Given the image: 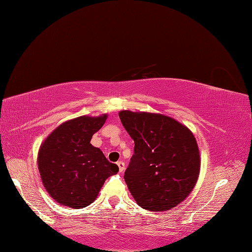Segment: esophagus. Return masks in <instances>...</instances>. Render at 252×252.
Masks as SVG:
<instances>
[{
  "label": "esophagus",
  "instance_id": "esophagus-1",
  "mask_svg": "<svg viewBox=\"0 0 252 252\" xmlns=\"http://www.w3.org/2000/svg\"><path fill=\"white\" fill-rule=\"evenodd\" d=\"M117 164H118V167H119V171H120V172H123V171H125V169H126V164H125V162H123V161H119Z\"/></svg>",
  "mask_w": 252,
  "mask_h": 252
}]
</instances>
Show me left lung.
<instances>
[{
    "instance_id": "8db88e82",
    "label": "left lung",
    "mask_w": 252,
    "mask_h": 252,
    "mask_svg": "<svg viewBox=\"0 0 252 252\" xmlns=\"http://www.w3.org/2000/svg\"><path fill=\"white\" fill-rule=\"evenodd\" d=\"M119 117L134 141L125 180L136 203L149 211H167L193 190L200 152L192 132L161 113L122 110Z\"/></svg>"
}]
</instances>
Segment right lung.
Segmentation results:
<instances>
[{
	"instance_id": "add662e5",
	"label": "right lung",
	"mask_w": 252,
	"mask_h": 252,
	"mask_svg": "<svg viewBox=\"0 0 252 252\" xmlns=\"http://www.w3.org/2000/svg\"><path fill=\"white\" fill-rule=\"evenodd\" d=\"M106 119V113L71 119L55 127L42 142L37 168L54 201L72 209L87 207L96 199L106 179L118 173V165L90 143Z\"/></svg>"
}]
</instances>
